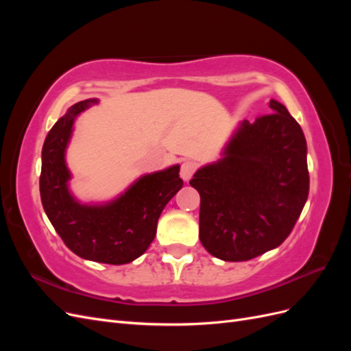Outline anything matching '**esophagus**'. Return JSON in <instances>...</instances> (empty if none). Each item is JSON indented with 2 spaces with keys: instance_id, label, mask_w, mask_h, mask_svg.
<instances>
[{
  "instance_id": "obj_1",
  "label": "esophagus",
  "mask_w": 351,
  "mask_h": 351,
  "mask_svg": "<svg viewBox=\"0 0 351 351\" xmlns=\"http://www.w3.org/2000/svg\"><path fill=\"white\" fill-rule=\"evenodd\" d=\"M196 168H197V164L195 161H184L182 164V171H180V176H182L184 182H189V180L195 174Z\"/></svg>"
}]
</instances>
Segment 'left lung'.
<instances>
[{"mask_svg":"<svg viewBox=\"0 0 351 351\" xmlns=\"http://www.w3.org/2000/svg\"><path fill=\"white\" fill-rule=\"evenodd\" d=\"M241 121L217 162L199 168L190 186L200 195L199 239L221 261L241 262L278 247L309 195L307 146L284 105Z\"/></svg>","mask_w":351,"mask_h":351,"instance_id":"8db88e82","label":"left lung"}]
</instances>
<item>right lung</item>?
Listing matches in <instances>:
<instances>
[{
  "instance_id": "right-lung-1",
  "label": "right lung",
  "mask_w": 351,
  "mask_h": 351,
  "mask_svg": "<svg viewBox=\"0 0 351 351\" xmlns=\"http://www.w3.org/2000/svg\"><path fill=\"white\" fill-rule=\"evenodd\" d=\"M95 104L98 99L71 105L49 130L42 147L40 200L52 227L73 253L93 262L124 265L149 247L159 215L183 187V180L180 165H173L139 177L105 204H82L74 197L66 151L76 117Z\"/></svg>"
}]
</instances>
